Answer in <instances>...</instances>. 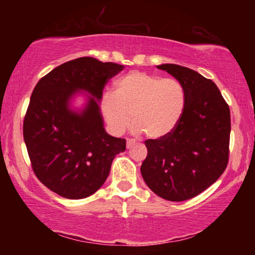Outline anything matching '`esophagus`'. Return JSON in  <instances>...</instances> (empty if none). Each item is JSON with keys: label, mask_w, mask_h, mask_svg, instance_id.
I'll return each instance as SVG.
<instances>
[{"label": "esophagus", "mask_w": 255, "mask_h": 255, "mask_svg": "<svg viewBox=\"0 0 255 255\" xmlns=\"http://www.w3.org/2000/svg\"><path fill=\"white\" fill-rule=\"evenodd\" d=\"M135 144H136L135 139H132V138H128V139H127V148H131Z\"/></svg>", "instance_id": "obj_1"}]
</instances>
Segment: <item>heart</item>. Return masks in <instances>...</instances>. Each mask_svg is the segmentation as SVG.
<instances>
[{"instance_id": "b5f03b06", "label": "heart", "mask_w": 255, "mask_h": 255, "mask_svg": "<svg viewBox=\"0 0 255 255\" xmlns=\"http://www.w3.org/2000/svg\"><path fill=\"white\" fill-rule=\"evenodd\" d=\"M185 106L187 93L180 81L138 71L116 81L114 93H106L101 101L102 114L115 133L126 130L132 115L133 130L144 131L152 138L166 136L173 130Z\"/></svg>"}]
</instances>
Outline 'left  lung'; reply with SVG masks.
Segmentation results:
<instances>
[{
	"label": "left lung",
	"instance_id": "left-lung-1",
	"mask_svg": "<svg viewBox=\"0 0 255 255\" xmlns=\"http://www.w3.org/2000/svg\"><path fill=\"white\" fill-rule=\"evenodd\" d=\"M183 84L184 114L166 136L145 140L147 157L140 172L148 188L170 201L191 199L225 171L230 157L231 112L213 81L175 64H163Z\"/></svg>",
	"mask_w": 255,
	"mask_h": 255
}]
</instances>
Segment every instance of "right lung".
I'll use <instances>...</instances> for the list:
<instances>
[{"mask_svg":"<svg viewBox=\"0 0 255 255\" xmlns=\"http://www.w3.org/2000/svg\"><path fill=\"white\" fill-rule=\"evenodd\" d=\"M124 67L81 57L54 68L34 86L23 120L24 143L34 174L57 195L67 199L93 195L107 180L116 155L126 149V139L106 132L96 101ZM80 89L94 98L77 114L68 103Z\"/></svg>","mask_w":255,"mask_h":255,"instance_id":"obj_1","label":"right lung"}]
</instances>
